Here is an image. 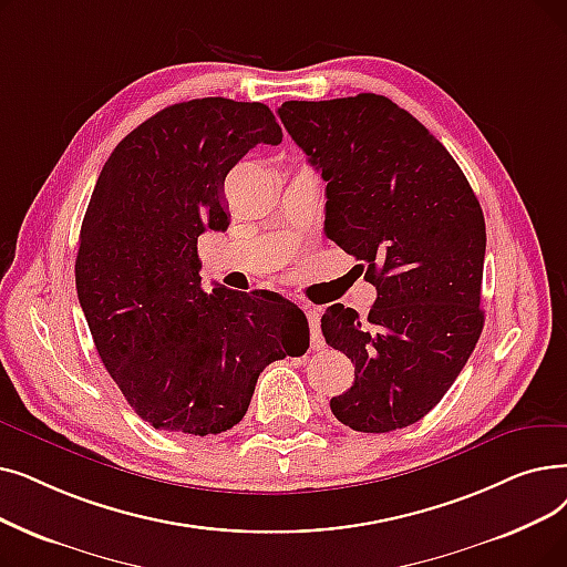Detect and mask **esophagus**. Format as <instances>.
<instances>
[{
    "instance_id": "obj_1",
    "label": "esophagus",
    "mask_w": 567,
    "mask_h": 567,
    "mask_svg": "<svg viewBox=\"0 0 567 567\" xmlns=\"http://www.w3.org/2000/svg\"><path fill=\"white\" fill-rule=\"evenodd\" d=\"M306 317H308V322H310L312 344L317 348V342H319V319H322V310L315 308V306H306Z\"/></svg>"
}]
</instances>
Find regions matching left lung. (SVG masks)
Here are the masks:
<instances>
[{"instance_id": "obj_1", "label": "left lung", "mask_w": 567, "mask_h": 567, "mask_svg": "<svg viewBox=\"0 0 567 567\" xmlns=\"http://www.w3.org/2000/svg\"><path fill=\"white\" fill-rule=\"evenodd\" d=\"M278 115L327 183V236L378 289L368 319L342 303L322 315L327 344L354 363L331 412L361 433L405 429L445 396L484 327L477 196L447 147L382 94L285 102Z\"/></svg>"}]
</instances>
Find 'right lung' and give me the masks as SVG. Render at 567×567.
Returning a JSON list of instances; mask_svg holds the SVG:
<instances>
[{
  "label": "right lung",
  "mask_w": 567,
  "mask_h": 567,
  "mask_svg": "<svg viewBox=\"0 0 567 567\" xmlns=\"http://www.w3.org/2000/svg\"><path fill=\"white\" fill-rule=\"evenodd\" d=\"M282 130L266 104L206 96L166 106L122 138L87 204L76 289L109 375L153 429L210 435L248 412L259 373L310 344L276 291L202 289L199 236L225 231V178Z\"/></svg>",
  "instance_id": "obj_1"
}]
</instances>
